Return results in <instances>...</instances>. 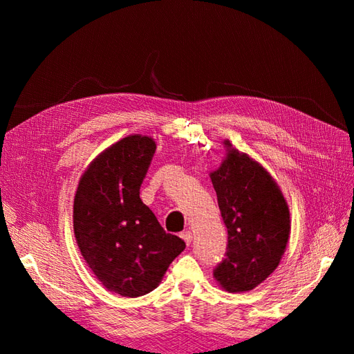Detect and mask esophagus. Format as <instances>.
I'll use <instances>...</instances> for the list:
<instances>
[{
	"label": "esophagus",
	"mask_w": 354,
	"mask_h": 354,
	"mask_svg": "<svg viewBox=\"0 0 354 354\" xmlns=\"http://www.w3.org/2000/svg\"><path fill=\"white\" fill-rule=\"evenodd\" d=\"M181 237L184 239V242H185L187 245H190V243H192V240H193V234H192V231H189V230L183 231V232H181Z\"/></svg>",
	"instance_id": "1"
}]
</instances>
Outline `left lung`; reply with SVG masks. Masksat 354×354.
I'll return each mask as SVG.
<instances>
[{"mask_svg": "<svg viewBox=\"0 0 354 354\" xmlns=\"http://www.w3.org/2000/svg\"><path fill=\"white\" fill-rule=\"evenodd\" d=\"M228 155L212 178L228 231L214 278L225 290L245 292L274 272L289 240V208L272 176L225 141Z\"/></svg>", "mask_w": 354, "mask_h": 354, "instance_id": "1", "label": "left lung"}]
</instances>
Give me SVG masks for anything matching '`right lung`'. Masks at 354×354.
Listing matches in <instances>:
<instances>
[{"label": "right lung", "mask_w": 354, "mask_h": 354, "mask_svg": "<svg viewBox=\"0 0 354 354\" xmlns=\"http://www.w3.org/2000/svg\"><path fill=\"white\" fill-rule=\"evenodd\" d=\"M152 138L131 135L104 150L74 198V236L95 277L111 292L141 297L160 284L185 242L169 234L140 198L152 162Z\"/></svg>", "instance_id": "obj_1"}]
</instances>
